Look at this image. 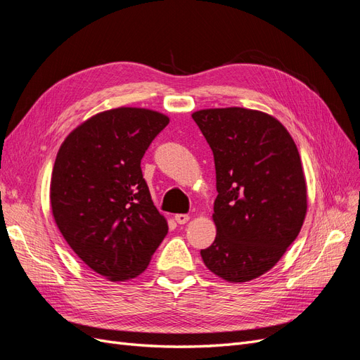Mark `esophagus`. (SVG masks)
I'll use <instances>...</instances> for the list:
<instances>
[{
	"mask_svg": "<svg viewBox=\"0 0 360 360\" xmlns=\"http://www.w3.org/2000/svg\"><path fill=\"white\" fill-rule=\"evenodd\" d=\"M174 219H176V222H177V224L183 225V224H186V222L189 221V214H183V213H179V214L174 216Z\"/></svg>",
	"mask_w": 360,
	"mask_h": 360,
	"instance_id": "1",
	"label": "esophagus"
}]
</instances>
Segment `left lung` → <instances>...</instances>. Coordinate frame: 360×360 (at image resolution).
I'll use <instances>...</instances> for the list:
<instances>
[{
	"label": "left lung",
	"instance_id": "obj_1",
	"mask_svg": "<svg viewBox=\"0 0 360 360\" xmlns=\"http://www.w3.org/2000/svg\"><path fill=\"white\" fill-rule=\"evenodd\" d=\"M192 118L216 168V238L201 257L216 276L242 284L274 267L300 233L308 195L299 150L266 112L212 108Z\"/></svg>",
	"mask_w": 360,
	"mask_h": 360
}]
</instances>
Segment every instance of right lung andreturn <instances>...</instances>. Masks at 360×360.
Instances as JSON below:
<instances>
[{"mask_svg": "<svg viewBox=\"0 0 360 360\" xmlns=\"http://www.w3.org/2000/svg\"><path fill=\"white\" fill-rule=\"evenodd\" d=\"M168 123L146 108H115L85 120L58 150L53 219L73 252L110 281L143 274L168 233L141 171L146 150Z\"/></svg>", "mask_w": 360, "mask_h": 360, "instance_id": "1", "label": "right lung"}]
</instances>
